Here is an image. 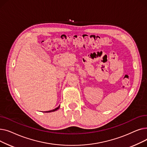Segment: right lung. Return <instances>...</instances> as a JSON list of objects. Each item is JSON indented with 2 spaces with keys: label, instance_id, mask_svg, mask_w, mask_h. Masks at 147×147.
Returning a JSON list of instances; mask_svg holds the SVG:
<instances>
[{
  "label": "right lung",
  "instance_id": "add662e5",
  "mask_svg": "<svg viewBox=\"0 0 147 147\" xmlns=\"http://www.w3.org/2000/svg\"><path fill=\"white\" fill-rule=\"evenodd\" d=\"M59 107H60V105L59 106H58L57 108H56L55 109H53V110H50V111H46L45 113H50V112H53V111H57V110H58L59 109Z\"/></svg>",
  "mask_w": 147,
  "mask_h": 147
}]
</instances>
